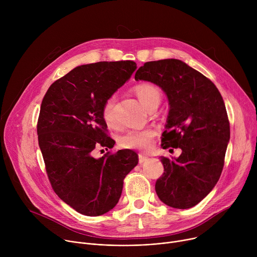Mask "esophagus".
I'll use <instances>...</instances> for the list:
<instances>
[{
  "mask_svg": "<svg viewBox=\"0 0 257 257\" xmlns=\"http://www.w3.org/2000/svg\"><path fill=\"white\" fill-rule=\"evenodd\" d=\"M138 159H139V164H144V163H146V162L150 160L148 157H145L144 155H139Z\"/></svg>",
  "mask_w": 257,
  "mask_h": 257,
  "instance_id": "obj_1",
  "label": "esophagus"
}]
</instances>
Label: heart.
Segmentation results:
<instances>
[{
    "label": "heart",
    "instance_id": "b5f03b06",
    "mask_svg": "<svg viewBox=\"0 0 257 257\" xmlns=\"http://www.w3.org/2000/svg\"><path fill=\"white\" fill-rule=\"evenodd\" d=\"M134 92L142 105L148 109L155 104L159 105L162 98L160 88L149 82L137 84L134 87ZM115 101V96L111 95L104 100L101 107L102 119L108 126H114L116 124V116L114 112ZM155 135L156 131L150 128L142 130H129L120 137L119 143L124 149L144 151L151 148Z\"/></svg>",
    "mask_w": 257,
    "mask_h": 257
}]
</instances>
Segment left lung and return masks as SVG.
I'll list each match as a JSON object with an SVG mask.
<instances>
[{"instance_id":"8db88e82","label":"left lung","mask_w":257,"mask_h":257,"mask_svg":"<svg viewBox=\"0 0 257 257\" xmlns=\"http://www.w3.org/2000/svg\"><path fill=\"white\" fill-rule=\"evenodd\" d=\"M135 80L153 82L167 94L170 111L162 148L182 151L177 159L161 157L164 174L156 192L171 207L190 208L212 190L224 168L230 140L224 99L208 78L177 59L144 63Z\"/></svg>"}]
</instances>
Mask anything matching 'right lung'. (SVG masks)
Segmentation results:
<instances>
[{
  "label": "right lung",
  "mask_w": 257,
  "mask_h": 257,
  "mask_svg": "<svg viewBox=\"0 0 257 257\" xmlns=\"http://www.w3.org/2000/svg\"><path fill=\"white\" fill-rule=\"evenodd\" d=\"M136 68L133 61L78 66L55 81L42 101L38 135L49 180L56 194L81 214L113 209L125 177L138 164L130 150L92 157L96 146L115 144L106 134L101 107Z\"/></svg>",
  "instance_id": "right-lung-1"
}]
</instances>
